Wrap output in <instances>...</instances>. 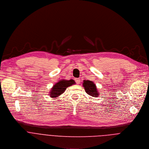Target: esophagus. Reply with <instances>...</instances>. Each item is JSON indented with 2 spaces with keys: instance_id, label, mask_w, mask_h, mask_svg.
Returning <instances> with one entry per match:
<instances>
[{
  "instance_id": "1",
  "label": "esophagus",
  "mask_w": 149,
  "mask_h": 149,
  "mask_svg": "<svg viewBox=\"0 0 149 149\" xmlns=\"http://www.w3.org/2000/svg\"><path fill=\"white\" fill-rule=\"evenodd\" d=\"M75 81L76 82V83H77V84H79L80 83V79L77 78V79H75Z\"/></svg>"
}]
</instances>
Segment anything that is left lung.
<instances>
[{"label":"left lung","mask_w":149,"mask_h":149,"mask_svg":"<svg viewBox=\"0 0 149 149\" xmlns=\"http://www.w3.org/2000/svg\"><path fill=\"white\" fill-rule=\"evenodd\" d=\"M83 86L84 88L85 92L90 96L92 97H98L99 95V93L97 91L96 84L91 80H83Z\"/></svg>","instance_id":"8db88e82"}]
</instances>
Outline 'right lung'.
<instances>
[{"label": "right lung", "instance_id": "add662e5", "mask_svg": "<svg viewBox=\"0 0 149 149\" xmlns=\"http://www.w3.org/2000/svg\"><path fill=\"white\" fill-rule=\"evenodd\" d=\"M75 83L76 82L73 79H70L69 80H61L57 83H56L52 87L49 95H50V97L56 99L61 95H62V93L65 92L67 87L71 86Z\"/></svg>", "mask_w": 149, "mask_h": 149}]
</instances>
